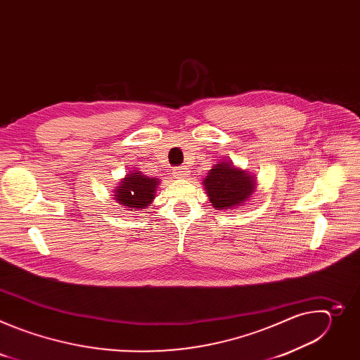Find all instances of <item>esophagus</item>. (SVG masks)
Here are the masks:
<instances>
[{
    "label": "esophagus",
    "instance_id": "1",
    "mask_svg": "<svg viewBox=\"0 0 360 360\" xmlns=\"http://www.w3.org/2000/svg\"><path fill=\"white\" fill-rule=\"evenodd\" d=\"M189 175V169L186 167H178L174 169V176L175 178H185Z\"/></svg>",
    "mask_w": 360,
    "mask_h": 360
}]
</instances>
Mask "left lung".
I'll list each match as a JSON object with an SVG mask.
<instances>
[{"label":"left lung","mask_w":360,"mask_h":360,"mask_svg":"<svg viewBox=\"0 0 360 360\" xmlns=\"http://www.w3.org/2000/svg\"><path fill=\"white\" fill-rule=\"evenodd\" d=\"M258 186L255 175L235 167L232 161H218L203 179V188L215 210H236L252 198Z\"/></svg>","instance_id":"obj_1"}]
</instances>
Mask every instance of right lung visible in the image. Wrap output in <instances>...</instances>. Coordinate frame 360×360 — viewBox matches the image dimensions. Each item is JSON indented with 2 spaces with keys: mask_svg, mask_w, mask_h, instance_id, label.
Wrapping results in <instances>:
<instances>
[{
  "mask_svg": "<svg viewBox=\"0 0 360 360\" xmlns=\"http://www.w3.org/2000/svg\"><path fill=\"white\" fill-rule=\"evenodd\" d=\"M160 184L158 178H149L138 169L129 171L112 191V199L131 212L145 211L152 207Z\"/></svg>",
  "mask_w": 360,
  "mask_h": 360,
  "instance_id": "right-lung-1",
  "label": "right lung"
}]
</instances>
